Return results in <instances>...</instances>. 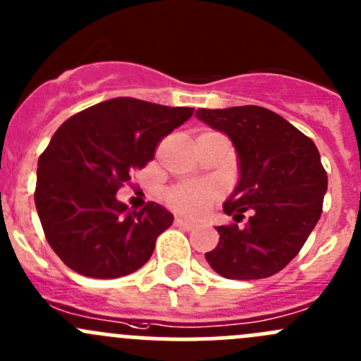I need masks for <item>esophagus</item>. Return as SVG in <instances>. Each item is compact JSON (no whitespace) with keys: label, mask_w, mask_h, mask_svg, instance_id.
Here are the masks:
<instances>
[{"label":"esophagus","mask_w":361,"mask_h":361,"mask_svg":"<svg viewBox=\"0 0 361 361\" xmlns=\"http://www.w3.org/2000/svg\"><path fill=\"white\" fill-rule=\"evenodd\" d=\"M174 225H176V227H183V228H187V231H192V228L195 227L194 221L183 220V218H176V220H174Z\"/></svg>","instance_id":"1"}]
</instances>
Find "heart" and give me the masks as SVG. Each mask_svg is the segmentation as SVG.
I'll return each instance as SVG.
<instances>
[{"label":"heart","instance_id":"1","mask_svg":"<svg viewBox=\"0 0 361 361\" xmlns=\"http://www.w3.org/2000/svg\"><path fill=\"white\" fill-rule=\"evenodd\" d=\"M221 195V187L214 181H183L166 194V201L174 211L188 216H199Z\"/></svg>","mask_w":361,"mask_h":361}]
</instances>
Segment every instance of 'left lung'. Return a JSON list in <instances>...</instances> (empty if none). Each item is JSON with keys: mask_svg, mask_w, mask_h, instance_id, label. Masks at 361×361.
Wrapping results in <instances>:
<instances>
[{"mask_svg": "<svg viewBox=\"0 0 361 361\" xmlns=\"http://www.w3.org/2000/svg\"><path fill=\"white\" fill-rule=\"evenodd\" d=\"M197 118L227 134L241 178L224 213L235 224L216 227L206 260L227 279H262L297 257L323 211L329 178L311 137L262 106L197 110ZM250 214L245 228L237 224Z\"/></svg>", "mask_w": 361, "mask_h": 361, "instance_id": "8db88e82", "label": "left lung"}]
</instances>
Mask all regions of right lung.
Wrapping results in <instances>:
<instances>
[{"label":"right lung","instance_id":"right-lung-1","mask_svg":"<svg viewBox=\"0 0 361 361\" xmlns=\"http://www.w3.org/2000/svg\"><path fill=\"white\" fill-rule=\"evenodd\" d=\"M192 115L194 108L115 97L56 130L38 159L35 204L50 248L69 269L111 279L147 264L173 214L157 202L129 211L115 194Z\"/></svg>","mask_w":361,"mask_h":361}]
</instances>
